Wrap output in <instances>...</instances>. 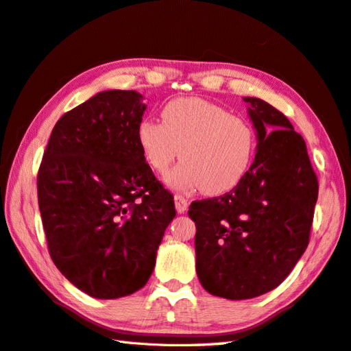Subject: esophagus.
<instances>
[{"instance_id":"34e87169","label":"esophagus","mask_w":351,"mask_h":351,"mask_svg":"<svg viewBox=\"0 0 351 351\" xmlns=\"http://www.w3.org/2000/svg\"><path fill=\"white\" fill-rule=\"evenodd\" d=\"M175 208L178 214H184L189 209V200L181 194H175Z\"/></svg>"}]
</instances>
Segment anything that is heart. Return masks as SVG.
Here are the masks:
<instances>
[{
	"label": "heart",
	"instance_id": "1",
	"mask_svg": "<svg viewBox=\"0 0 351 351\" xmlns=\"http://www.w3.org/2000/svg\"><path fill=\"white\" fill-rule=\"evenodd\" d=\"M161 119L143 118L138 122L137 142L145 161L161 175L181 151L184 162L167 176L172 189H202L208 195H219L245 179L257 146L254 130L245 119L197 97L166 103Z\"/></svg>",
	"mask_w": 351,
	"mask_h": 351
}]
</instances>
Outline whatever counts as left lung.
Wrapping results in <instances>:
<instances>
[{
    "label": "left lung",
    "instance_id": "obj_1",
    "mask_svg": "<svg viewBox=\"0 0 351 351\" xmlns=\"http://www.w3.org/2000/svg\"><path fill=\"white\" fill-rule=\"evenodd\" d=\"M257 149L245 179L193 202L195 271L210 295L252 299L287 278L309 242L319 182L302 136L274 106L243 97Z\"/></svg>",
    "mask_w": 351,
    "mask_h": 351
}]
</instances>
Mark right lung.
Returning <instances> with one entry per match:
<instances>
[{
    "mask_svg": "<svg viewBox=\"0 0 351 351\" xmlns=\"http://www.w3.org/2000/svg\"><path fill=\"white\" fill-rule=\"evenodd\" d=\"M146 104L136 91L97 93L56 122L37 176L55 266L97 299L148 282L175 202L137 142Z\"/></svg>",
    "mask_w": 351,
    "mask_h": 351,
    "instance_id": "add662e5",
    "label": "right lung"
}]
</instances>
